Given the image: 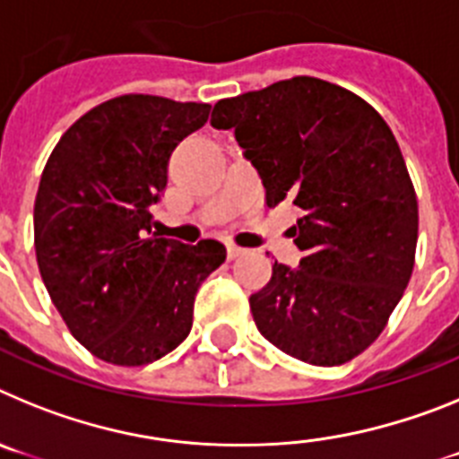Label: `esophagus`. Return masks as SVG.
Segmentation results:
<instances>
[{"label":"esophagus","instance_id":"obj_1","mask_svg":"<svg viewBox=\"0 0 459 459\" xmlns=\"http://www.w3.org/2000/svg\"><path fill=\"white\" fill-rule=\"evenodd\" d=\"M246 253L243 248H238V246H234V243H227V257L234 259V257H241V255Z\"/></svg>","mask_w":459,"mask_h":459}]
</instances>
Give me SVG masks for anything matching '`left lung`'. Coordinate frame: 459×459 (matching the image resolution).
<instances>
[{"label":"left lung","instance_id":"obj_1","mask_svg":"<svg viewBox=\"0 0 459 459\" xmlns=\"http://www.w3.org/2000/svg\"><path fill=\"white\" fill-rule=\"evenodd\" d=\"M211 126L234 131L266 204L290 202L303 257L273 264L250 296L259 333L312 366H342L384 331L413 271L419 202L395 135L372 105L299 75L218 100Z\"/></svg>","mask_w":459,"mask_h":459}]
</instances>
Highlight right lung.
I'll list each match as a JSON object with an SVG mask.
<instances>
[{"label":"right lung","instance_id":"1","mask_svg":"<svg viewBox=\"0 0 459 459\" xmlns=\"http://www.w3.org/2000/svg\"><path fill=\"white\" fill-rule=\"evenodd\" d=\"M211 105L119 96L89 109L56 142L40 174L34 243L40 278L71 333L115 366H147L193 326L195 294L225 246H186L152 232L181 140Z\"/></svg>","mask_w":459,"mask_h":459}]
</instances>
